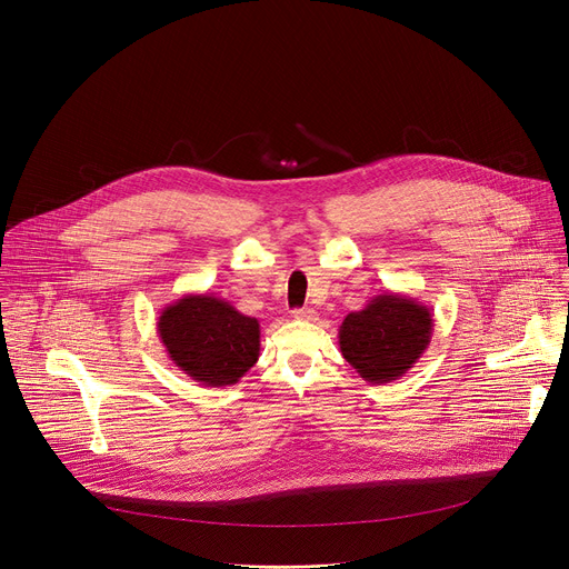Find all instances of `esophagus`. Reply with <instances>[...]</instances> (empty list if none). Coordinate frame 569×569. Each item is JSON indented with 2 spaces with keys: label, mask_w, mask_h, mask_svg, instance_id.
Wrapping results in <instances>:
<instances>
[{
  "label": "esophagus",
  "mask_w": 569,
  "mask_h": 569,
  "mask_svg": "<svg viewBox=\"0 0 569 569\" xmlns=\"http://www.w3.org/2000/svg\"><path fill=\"white\" fill-rule=\"evenodd\" d=\"M292 317L299 319V321H312L317 315H315L312 308H295V310H292Z\"/></svg>",
  "instance_id": "1"
}]
</instances>
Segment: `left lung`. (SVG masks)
Masks as SVG:
<instances>
[{
    "label": "left lung",
    "mask_w": 569,
    "mask_h": 569,
    "mask_svg": "<svg viewBox=\"0 0 569 569\" xmlns=\"http://www.w3.org/2000/svg\"><path fill=\"white\" fill-rule=\"evenodd\" d=\"M435 331L432 310L415 297L382 292L340 327V351L362 380L382 385L408 373Z\"/></svg>",
    "instance_id": "1"
}]
</instances>
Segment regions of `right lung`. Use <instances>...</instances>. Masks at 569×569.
Wrapping results in <instances>:
<instances>
[{
    "label": "right lung",
    "mask_w": 569,
    "mask_h": 569,
    "mask_svg": "<svg viewBox=\"0 0 569 569\" xmlns=\"http://www.w3.org/2000/svg\"><path fill=\"white\" fill-rule=\"evenodd\" d=\"M157 333L173 365L207 387L236 385L259 360V319L209 292L169 303Z\"/></svg>",
    "instance_id": "1"
}]
</instances>
